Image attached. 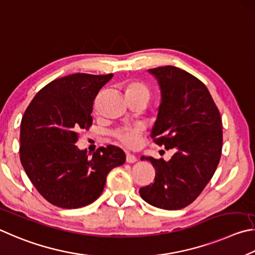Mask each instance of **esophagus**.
<instances>
[{"mask_svg": "<svg viewBox=\"0 0 255 255\" xmlns=\"http://www.w3.org/2000/svg\"><path fill=\"white\" fill-rule=\"evenodd\" d=\"M137 161V158L135 157L134 154H131V153H127V162L128 163H134Z\"/></svg>", "mask_w": 255, "mask_h": 255, "instance_id": "obj_1", "label": "esophagus"}]
</instances>
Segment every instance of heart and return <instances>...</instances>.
Masks as SVG:
<instances>
[{
    "mask_svg": "<svg viewBox=\"0 0 255 255\" xmlns=\"http://www.w3.org/2000/svg\"><path fill=\"white\" fill-rule=\"evenodd\" d=\"M125 95L128 97H142L146 101L150 97V91L146 85L141 82H128L125 84ZM143 128L141 127L123 128L114 132V137L119 140L121 143L128 146V148H135L139 145L141 141V135Z\"/></svg>",
    "mask_w": 255,
    "mask_h": 255,
    "instance_id": "obj_1",
    "label": "heart"
}]
</instances>
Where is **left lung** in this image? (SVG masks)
Masks as SVG:
<instances>
[{
	"label": "left lung",
	"instance_id": "1",
	"mask_svg": "<svg viewBox=\"0 0 255 255\" xmlns=\"http://www.w3.org/2000/svg\"><path fill=\"white\" fill-rule=\"evenodd\" d=\"M148 71L161 92L151 137L176 153L169 161L142 155L152 163L155 177L139 193L152 206L175 211L193 203L212 179L222 154V120L207 87L195 76L173 66Z\"/></svg>",
	"mask_w": 255,
	"mask_h": 255
}]
</instances>
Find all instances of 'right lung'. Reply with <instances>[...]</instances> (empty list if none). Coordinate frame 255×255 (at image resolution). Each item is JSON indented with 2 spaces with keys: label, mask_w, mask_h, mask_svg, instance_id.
I'll use <instances>...</instances> for the list:
<instances>
[{
  "label": "right lung",
  "mask_w": 255,
  "mask_h": 255,
  "mask_svg": "<svg viewBox=\"0 0 255 255\" xmlns=\"http://www.w3.org/2000/svg\"><path fill=\"white\" fill-rule=\"evenodd\" d=\"M113 74H73L53 80L31 101L21 121L20 160L44 199L61 208L92 204L112 169L125 162L124 151L101 146L93 154L75 145L92 125L93 104Z\"/></svg>",
  "instance_id": "obj_1"
}]
</instances>
